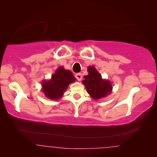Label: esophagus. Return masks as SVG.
<instances>
[{
  "mask_svg": "<svg viewBox=\"0 0 157 157\" xmlns=\"http://www.w3.org/2000/svg\"><path fill=\"white\" fill-rule=\"evenodd\" d=\"M75 77L78 81H81L82 79V75H81V74H79V73L75 75Z\"/></svg>",
  "mask_w": 157,
  "mask_h": 157,
  "instance_id": "34e87169",
  "label": "esophagus"
}]
</instances>
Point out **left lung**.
<instances>
[{"label": "left lung", "instance_id": "8db88e82", "mask_svg": "<svg viewBox=\"0 0 157 157\" xmlns=\"http://www.w3.org/2000/svg\"><path fill=\"white\" fill-rule=\"evenodd\" d=\"M89 74L84 76L82 82L85 85L88 93L94 99H99L111 93L112 86L109 81L103 80L101 75L98 74L94 66L88 68Z\"/></svg>", "mask_w": 157, "mask_h": 157}]
</instances>
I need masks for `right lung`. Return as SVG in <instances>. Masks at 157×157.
<instances>
[{"label":"right lung","instance_id":"1","mask_svg":"<svg viewBox=\"0 0 157 157\" xmlns=\"http://www.w3.org/2000/svg\"><path fill=\"white\" fill-rule=\"evenodd\" d=\"M76 78L69 70L59 67L50 81H44L42 83L43 91L45 95L51 99H58L63 94L69 83L74 82Z\"/></svg>","mask_w":157,"mask_h":157}]
</instances>
